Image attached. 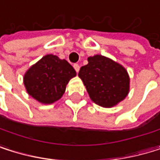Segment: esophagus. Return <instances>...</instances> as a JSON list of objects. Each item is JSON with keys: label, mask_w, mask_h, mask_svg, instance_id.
Here are the masks:
<instances>
[{"label": "esophagus", "mask_w": 160, "mask_h": 160, "mask_svg": "<svg viewBox=\"0 0 160 160\" xmlns=\"http://www.w3.org/2000/svg\"><path fill=\"white\" fill-rule=\"evenodd\" d=\"M73 68H74V69L76 70V72H78L79 69H80V66H79L78 64H74V65H73Z\"/></svg>", "instance_id": "34e87169"}]
</instances>
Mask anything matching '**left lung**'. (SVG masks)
I'll use <instances>...</instances> for the list:
<instances>
[{
	"mask_svg": "<svg viewBox=\"0 0 160 160\" xmlns=\"http://www.w3.org/2000/svg\"><path fill=\"white\" fill-rule=\"evenodd\" d=\"M78 76L83 81L92 102L104 108H112L123 101L130 91V76L119 63L103 55L88 58Z\"/></svg>",
	"mask_w": 160,
	"mask_h": 160,
	"instance_id": "8db88e82",
	"label": "left lung"
}]
</instances>
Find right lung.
Returning a JSON list of instances; mask_svg holds the SVG:
<instances>
[{
  "mask_svg": "<svg viewBox=\"0 0 160 160\" xmlns=\"http://www.w3.org/2000/svg\"><path fill=\"white\" fill-rule=\"evenodd\" d=\"M76 71L68 61L48 54L32 65L23 75L27 92L42 104H52L65 93L69 80Z\"/></svg>",
  "mask_w": 160,
  "mask_h": 160,
  "instance_id": "right-lung-1",
  "label": "right lung"
}]
</instances>
